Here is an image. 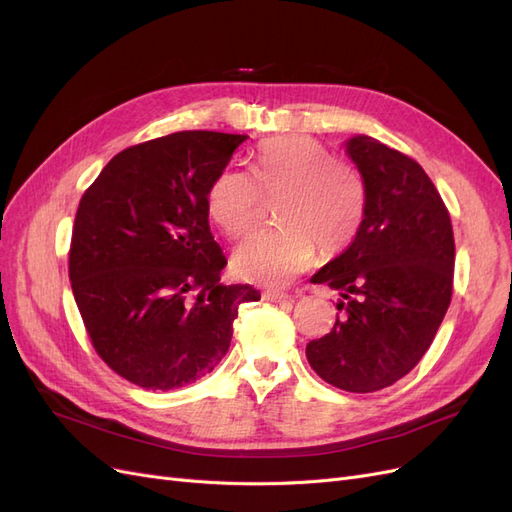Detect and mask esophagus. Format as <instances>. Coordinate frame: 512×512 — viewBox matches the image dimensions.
I'll use <instances>...</instances> for the list:
<instances>
[{"label": "esophagus", "instance_id": "1", "mask_svg": "<svg viewBox=\"0 0 512 512\" xmlns=\"http://www.w3.org/2000/svg\"><path fill=\"white\" fill-rule=\"evenodd\" d=\"M264 298L270 302H294V296L287 294V291H279V289H268Z\"/></svg>", "mask_w": 512, "mask_h": 512}]
</instances>
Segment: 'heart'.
Returning a JSON list of instances; mask_svg holds the SVG:
<instances>
[{
	"mask_svg": "<svg viewBox=\"0 0 512 512\" xmlns=\"http://www.w3.org/2000/svg\"><path fill=\"white\" fill-rule=\"evenodd\" d=\"M281 225L253 233L233 253V270L257 285H285L313 266L317 253L334 257L358 236L367 212V186L356 167L332 158L306 135L261 141L251 173L225 169L208 188L206 206L225 236L251 231L266 199Z\"/></svg>",
	"mask_w": 512,
	"mask_h": 512,
	"instance_id": "b5f03b06",
	"label": "heart"
}]
</instances>
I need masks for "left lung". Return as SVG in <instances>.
I'll use <instances>...</instances> for the list:
<instances>
[{"instance_id": "obj_1", "label": "left lung", "mask_w": 512, "mask_h": 512, "mask_svg": "<svg viewBox=\"0 0 512 512\" xmlns=\"http://www.w3.org/2000/svg\"><path fill=\"white\" fill-rule=\"evenodd\" d=\"M367 212L347 251L313 283L341 291L334 328L306 345L313 371L347 392L399 382L427 354L450 306L455 236L435 184L414 158L373 137L347 141Z\"/></svg>"}]
</instances>
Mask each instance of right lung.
<instances>
[{"label":"right lung","mask_w":512,"mask_h":512,"mask_svg":"<svg viewBox=\"0 0 512 512\" xmlns=\"http://www.w3.org/2000/svg\"><path fill=\"white\" fill-rule=\"evenodd\" d=\"M246 135L182 130L115 154L79 201L68 274L96 354L148 390H173L227 354L251 285H223L208 188Z\"/></svg>","instance_id":"right-lung-1"}]
</instances>
